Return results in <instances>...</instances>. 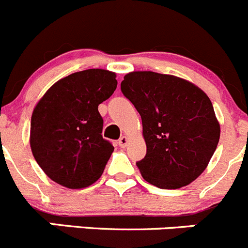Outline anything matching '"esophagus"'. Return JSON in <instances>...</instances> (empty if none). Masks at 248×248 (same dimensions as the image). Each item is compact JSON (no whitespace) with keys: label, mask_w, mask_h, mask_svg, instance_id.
Wrapping results in <instances>:
<instances>
[{"label":"esophagus","mask_w":248,"mask_h":248,"mask_svg":"<svg viewBox=\"0 0 248 248\" xmlns=\"http://www.w3.org/2000/svg\"><path fill=\"white\" fill-rule=\"evenodd\" d=\"M127 142H128V138H127L126 136H124V137H121L119 140V145L121 148H124L127 145Z\"/></svg>","instance_id":"1"}]
</instances>
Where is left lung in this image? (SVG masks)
Segmentation results:
<instances>
[{
	"instance_id": "1",
	"label": "left lung",
	"mask_w": 248,
	"mask_h": 248,
	"mask_svg": "<svg viewBox=\"0 0 248 248\" xmlns=\"http://www.w3.org/2000/svg\"><path fill=\"white\" fill-rule=\"evenodd\" d=\"M121 90L142 117L147 154L137 166L143 179L164 189L194 181L220 138L207 94L188 80L150 71L126 75Z\"/></svg>"
}]
</instances>
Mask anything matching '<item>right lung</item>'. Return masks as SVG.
Here are the masks:
<instances>
[{
	"label": "right lung",
	"instance_id": "obj_1",
	"mask_svg": "<svg viewBox=\"0 0 248 248\" xmlns=\"http://www.w3.org/2000/svg\"><path fill=\"white\" fill-rule=\"evenodd\" d=\"M117 87L116 73L93 68L55 83L34 108L30 148L52 181L84 188L101 176L113 147L104 140L98 106Z\"/></svg>",
	"mask_w": 248,
	"mask_h": 248
}]
</instances>
